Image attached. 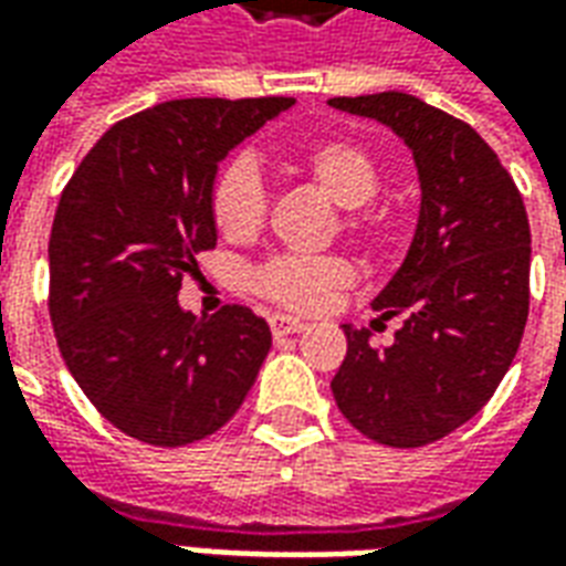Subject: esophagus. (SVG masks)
<instances>
[{"label": "esophagus", "mask_w": 566, "mask_h": 566, "mask_svg": "<svg viewBox=\"0 0 566 566\" xmlns=\"http://www.w3.org/2000/svg\"><path fill=\"white\" fill-rule=\"evenodd\" d=\"M270 331H272V336H275V339H282V336H291V333L306 331V321L291 318V315H272Z\"/></svg>", "instance_id": "1"}]
</instances>
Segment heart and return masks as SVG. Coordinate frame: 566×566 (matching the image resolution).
Returning <instances> with one entry per match:
<instances>
[{"mask_svg": "<svg viewBox=\"0 0 566 566\" xmlns=\"http://www.w3.org/2000/svg\"><path fill=\"white\" fill-rule=\"evenodd\" d=\"M300 172L339 206V230L360 248H379L388 239V223L367 206L379 193V166L355 142L331 139L300 154ZM266 214V190L251 157H233L211 187V221L230 242H245L258 233ZM352 284V266L336 254L294 258L279 254L251 272V287L270 303L294 312H318Z\"/></svg>", "mask_w": 566, "mask_h": 566, "instance_id": "obj_1", "label": "heart"}]
</instances>
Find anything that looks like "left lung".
Instances as JSON below:
<instances>
[{
  "label": "left lung",
  "mask_w": 566,
  "mask_h": 566,
  "mask_svg": "<svg viewBox=\"0 0 566 566\" xmlns=\"http://www.w3.org/2000/svg\"><path fill=\"white\" fill-rule=\"evenodd\" d=\"M412 150L421 187L416 235L373 308L403 318L388 348L343 324L348 355L336 406L364 437L418 449L449 437L497 391L531 300V227L522 193L470 124L400 91L336 96ZM373 321V324H376Z\"/></svg>",
  "instance_id": "obj_1"
}]
</instances>
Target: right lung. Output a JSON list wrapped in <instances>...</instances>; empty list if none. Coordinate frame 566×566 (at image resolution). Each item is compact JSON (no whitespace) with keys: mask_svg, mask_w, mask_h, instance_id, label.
I'll return each instance as SVG.
<instances>
[{"mask_svg":"<svg viewBox=\"0 0 566 566\" xmlns=\"http://www.w3.org/2000/svg\"><path fill=\"white\" fill-rule=\"evenodd\" d=\"M291 105L160 103L115 124L69 178L48 242V306L72 379L127 437L163 449L211 437L270 355V324L251 308L197 318L178 291L218 242V163Z\"/></svg>","mask_w":566,"mask_h":566,"instance_id":"add662e5","label":"right lung"}]
</instances>
